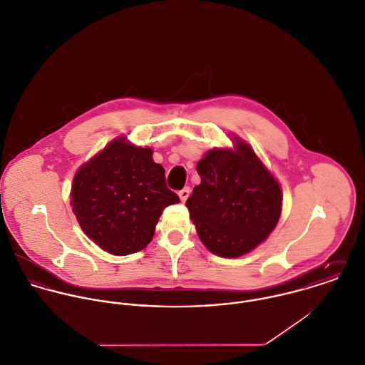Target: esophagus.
<instances>
[{
	"instance_id": "1",
	"label": "esophagus",
	"mask_w": 365,
	"mask_h": 365,
	"mask_svg": "<svg viewBox=\"0 0 365 365\" xmlns=\"http://www.w3.org/2000/svg\"><path fill=\"white\" fill-rule=\"evenodd\" d=\"M190 192H191V190H190V187H185V188H182L180 192H178V195H180V200H181V202H185L187 201V198L190 197Z\"/></svg>"
}]
</instances>
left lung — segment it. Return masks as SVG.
Masks as SVG:
<instances>
[{"label":"left lung","instance_id":"obj_1","mask_svg":"<svg viewBox=\"0 0 365 365\" xmlns=\"http://www.w3.org/2000/svg\"><path fill=\"white\" fill-rule=\"evenodd\" d=\"M215 147L198 161L200 185L185 205L197 234L217 256L240 257L264 242L282 214V187L252 145Z\"/></svg>","mask_w":365,"mask_h":365}]
</instances>
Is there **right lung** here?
Listing matches in <instances>:
<instances>
[{"label": "right lung", "instance_id": "right-lung-1", "mask_svg": "<svg viewBox=\"0 0 365 365\" xmlns=\"http://www.w3.org/2000/svg\"><path fill=\"white\" fill-rule=\"evenodd\" d=\"M178 202L153 150L134 145L125 135L82 164L71 188L72 211L82 231L116 256L144 249L164 208Z\"/></svg>", "mask_w": 365, "mask_h": 365}]
</instances>
